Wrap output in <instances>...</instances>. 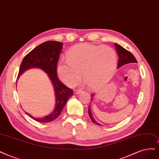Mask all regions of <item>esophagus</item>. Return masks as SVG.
Listing matches in <instances>:
<instances>
[{"instance_id": "obj_1", "label": "esophagus", "mask_w": 159, "mask_h": 159, "mask_svg": "<svg viewBox=\"0 0 159 159\" xmlns=\"http://www.w3.org/2000/svg\"><path fill=\"white\" fill-rule=\"evenodd\" d=\"M79 92H80V90H74V93H75V94H78Z\"/></svg>"}]
</instances>
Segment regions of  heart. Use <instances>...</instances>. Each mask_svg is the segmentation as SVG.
Returning a JSON list of instances; mask_svg holds the SVG:
<instances>
[{
  "label": "heart",
  "mask_w": 159,
  "mask_h": 159,
  "mask_svg": "<svg viewBox=\"0 0 159 159\" xmlns=\"http://www.w3.org/2000/svg\"><path fill=\"white\" fill-rule=\"evenodd\" d=\"M67 61H60L56 70L60 79L68 86L80 80L81 73L90 89L96 90L111 79L116 67L117 56L107 46L77 44L67 53Z\"/></svg>",
  "instance_id": "b5f03b06"
}]
</instances>
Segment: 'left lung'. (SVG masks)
I'll use <instances>...</instances> for the list:
<instances>
[{"instance_id":"obj_1","label":"left lung","mask_w":159,"mask_h":159,"mask_svg":"<svg viewBox=\"0 0 159 159\" xmlns=\"http://www.w3.org/2000/svg\"><path fill=\"white\" fill-rule=\"evenodd\" d=\"M115 47L116 48V52H117V54H118L119 56V61H118V67L117 68H119L123 66H125V65L127 64V63H138L136 59L135 58V57L134 56V55L132 54L131 52H130L129 51H128L127 50H126L125 48H123L120 45L115 43ZM94 96V94L92 93L91 94V99L92 100ZM89 116H90V118L91 119L92 121L94 123V124L97 125H99V126H102V125L99 124L98 123L96 119L93 118V116L91 112V109H90V105L89 107Z\"/></svg>"}]
</instances>
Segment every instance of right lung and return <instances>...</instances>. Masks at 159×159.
I'll return each instance as SVG.
<instances>
[{
  "label": "right lung",
  "instance_id": "right-lung-1",
  "mask_svg": "<svg viewBox=\"0 0 159 159\" xmlns=\"http://www.w3.org/2000/svg\"><path fill=\"white\" fill-rule=\"evenodd\" d=\"M62 48L63 43L60 42L47 41L37 46L24 57L20 67L17 80L25 70L32 68H38L43 70L48 75L54 87L56 105L54 110H53L50 115L42 118H37L25 111V113L31 117L33 120L40 122H49L57 118L69 98L73 94V90L61 83L57 75L56 66Z\"/></svg>",
  "mask_w": 159,
  "mask_h": 159
}]
</instances>
